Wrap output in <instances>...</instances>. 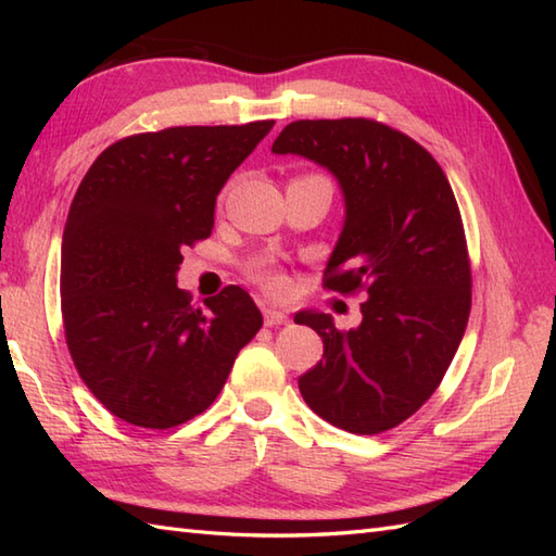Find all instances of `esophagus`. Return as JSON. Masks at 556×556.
Returning a JSON list of instances; mask_svg holds the SVG:
<instances>
[{
	"instance_id": "obj_1",
	"label": "esophagus",
	"mask_w": 556,
	"mask_h": 556,
	"mask_svg": "<svg viewBox=\"0 0 556 556\" xmlns=\"http://www.w3.org/2000/svg\"><path fill=\"white\" fill-rule=\"evenodd\" d=\"M263 315H265V325H267V327H275V325H287V323H289V315H287L285 311H277V308H271V305H267V308L263 311Z\"/></svg>"
}]
</instances>
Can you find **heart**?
Wrapping results in <instances>:
<instances>
[{"instance_id":"1","label":"heart","mask_w":556,"mask_h":556,"mask_svg":"<svg viewBox=\"0 0 556 556\" xmlns=\"http://www.w3.org/2000/svg\"><path fill=\"white\" fill-rule=\"evenodd\" d=\"M257 277L263 279L265 287L271 289V291H285V287H287V279L281 277V275H277V271H271V269L265 267V265L257 267Z\"/></svg>"}]
</instances>
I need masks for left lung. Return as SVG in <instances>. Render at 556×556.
Masks as SVG:
<instances>
[{
	"mask_svg": "<svg viewBox=\"0 0 556 556\" xmlns=\"http://www.w3.org/2000/svg\"><path fill=\"white\" fill-rule=\"evenodd\" d=\"M271 152L334 176L344 227L325 287L368 293L349 332L317 311L293 317L325 346L299 377L305 404L353 434L396 428L440 387L468 325L470 265L452 186L416 140L370 119L293 122Z\"/></svg>",
	"mask_w": 556,
	"mask_h": 556,
	"instance_id": "8db88e82",
	"label": "left lung"
}]
</instances>
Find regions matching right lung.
Instances as JSON below:
<instances>
[{
	"label": "right lung",
	"instance_id": "add662e5",
	"mask_svg": "<svg viewBox=\"0 0 556 556\" xmlns=\"http://www.w3.org/2000/svg\"><path fill=\"white\" fill-rule=\"evenodd\" d=\"M275 122L176 126L116 140L92 162L62 239V315L80 380L138 428L203 413L263 327L241 287L193 308L181 251L207 239L217 195Z\"/></svg>",
	"mask_w": 556,
	"mask_h": 556
}]
</instances>
